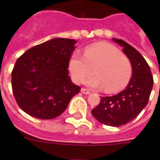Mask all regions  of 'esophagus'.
<instances>
[{
    "label": "esophagus",
    "instance_id": "esophagus-1",
    "mask_svg": "<svg viewBox=\"0 0 160 160\" xmlns=\"http://www.w3.org/2000/svg\"><path fill=\"white\" fill-rule=\"evenodd\" d=\"M81 92H82L83 94H85V95H90V91L88 90H86V89H85V88H82V89H81Z\"/></svg>",
    "mask_w": 160,
    "mask_h": 160
}]
</instances>
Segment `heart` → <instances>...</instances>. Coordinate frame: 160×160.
<instances>
[{
    "label": "heart",
    "instance_id": "1",
    "mask_svg": "<svg viewBox=\"0 0 160 160\" xmlns=\"http://www.w3.org/2000/svg\"><path fill=\"white\" fill-rule=\"evenodd\" d=\"M95 75L85 80L90 87H104L106 92H115L128 84L132 75L129 58L121 54L111 44L99 42L89 45L84 54L75 51L69 60V70L72 80L77 84L83 82L92 73Z\"/></svg>",
    "mask_w": 160,
    "mask_h": 160
}]
</instances>
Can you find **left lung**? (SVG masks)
<instances>
[{"label":"left lung","instance_id":"obj_1","mask_svg":"<svg viewBox=\"0 0 160 160\" xmlns=\"http://www.w3.org/2000/svg\"><path fill=\"white\" fill-rule=\"evenodd\" d=\"M113 41L124 47L123 51L131 63L132 77L121 92L101 97L100 104L91 113L100 123L119 127L135 119L146 106L154 79L148 63L136 49L123 40L113 39Z\"/></svg>","mask_w":160,"mask_h":160}]
</instances>
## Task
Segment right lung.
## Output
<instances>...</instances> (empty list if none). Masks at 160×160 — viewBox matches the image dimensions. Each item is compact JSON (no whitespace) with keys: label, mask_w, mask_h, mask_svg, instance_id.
I'll use <instances>...</instances> for the list:
<instances>
[{"label":"right lung","mask_w":160,"mask_h":160,"mask_svg":"<svg viewBox=\"0 0 160 160\" xmlns=\"http://www.w3.org/2000/svg\"><path fill=\"white\" fill-rule=\"evenodd\" d=\"M76 41L55 38L29 49L17 59L11 86L17 105L40 119L59 116L80 92L69 76V60Z\"/></svg>","instance_id":"1"}]
</instances>
